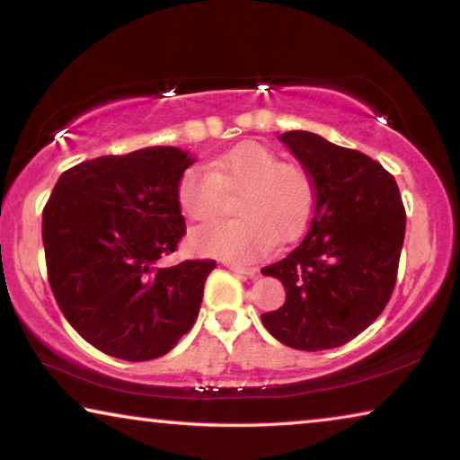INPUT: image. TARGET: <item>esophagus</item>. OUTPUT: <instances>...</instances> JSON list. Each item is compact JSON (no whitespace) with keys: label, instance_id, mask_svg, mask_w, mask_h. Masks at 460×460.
Instances as JSON below:
<instances>
[{"label":"esophagus","instance_id":"34e87169","mask_svg":"<svg viewBox=\"0 0 460 460\" xmlns=\"http://www.w3.org/2000/svg\"><path fill=\"white\" fill-rule=\"evenodd\" d=\"M227 268L231 271H235V274H241V276H247V278H255L258 276V270L255 268H245V266H237V263H227Z\"/></svg>","mask_w":460,"mask_h":460}]
</instances>
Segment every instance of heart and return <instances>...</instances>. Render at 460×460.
<instances>
[{"instance_id":"b5f03b06","label":"heart","mask_w":460,"mask_h":460,"mask_svg":"<svg viewBox=\"0 0 460 460\" xmlns=\"http://www.w3.org/2000/svg\"><path fill=\"white\" fill-rule=\"evenodd\" d=\"M237 219L215 221L190 233V247L233 263L261 258L274 239H294L306 227L314 189L305 170L282 164L270 147L243 144L184 170L176 184V202L189 221H208L223 205V192H235Z\"/></svg>"}]
</instances>
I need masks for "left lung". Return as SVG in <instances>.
I'll use <instances>...</instances> for the list:
<instances>
[{"mask_svg":"<svg viewBox=\"0 0 460 460\" xmlns=\"http://www.w3.org/2000/svg\"><path fill=\"white\" fill-rule=\"evenodd\" d=\"M279 139L313 182L314 213L300 245L261 270L286 288L284 306L261 323L288 347L324 351L384 313L398 278L406 208L394 176L369 155L310 131Z\"/></svg>","mask_w":460,"mask_h":460,"instance_id":"1","label":"left lung"}]
</instances>
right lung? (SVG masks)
I'll return each mask as SVG.
<instances>
[{"label":"right lung","instance_id":"add662e5","mask_svg":"<svg viewBox=\"0 0 460 460\" xmlns=\"http://www.w3.org/2000/svg\"><path fill=\"white\" fill-rule=\"evenodd\" d=\"M192 162L172 146L101 155L62 172L46 202L52 294L99 351L150 361L174 349L197 321L215 260L158 266L186 235L176 184Z\"/></svg>","mask_w":460,"mask_h":460}]
</instances>
